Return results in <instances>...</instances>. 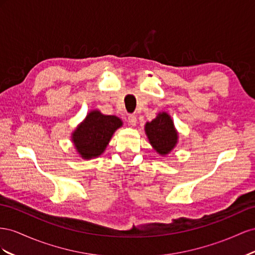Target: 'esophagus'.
Segmentation results:
<instances>
[{
  "mask_svg": "<svg viewBox=\"0 0 255 255\" xmlns=\"http://www.w3.org/2000/svg\"><path fill=\"white\" fill-rule=\"evenodd\" d=\"M128 124L130 126H135L136 125V116L133 114H130L128 116V120H127Z\"/></svg>",
  "mask_w": 255,
  "mask_h": 255,
  "instance_id": "1",
  "label": "esophagus"
}]
</instances>
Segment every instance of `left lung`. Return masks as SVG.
I'll return each mask as SVG.
<instances>
[{
    "label": "left lung",
    "instance_id": "1",
    "mask_svg": "<svg viewBox=\"0 0 255 255\" xmlns=\"http://www.w3.org/2000/svg\"><path fill=\"white\" fill-rule=\"evenodd\" d=\"M149 144L158 155L165 157L176 147L178 143V131L169 113L159 112L151 122L144 126Z\"/></svg>",
    "mask_w": 255,
    "mask_h": 255
}]
</instances>
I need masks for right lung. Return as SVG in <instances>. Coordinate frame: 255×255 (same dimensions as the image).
Segmentation results:
<instances>
[{"label":"right lung","instance_id":"right-lung-1","mask_svg":"<svg viewBox=\"0 0 255 255\" xmlns=\"http://www.w3.org/2000/svg\"><path fill=\"white\" fill-rule=\"evenodd\" d=\"M122 126L119 116L103 114L97 109L91 110L71 132L77 154L86 160L103 155L114 132Z\"/></svg>","mask_w":255,"mask_h":255}]
</instances>
